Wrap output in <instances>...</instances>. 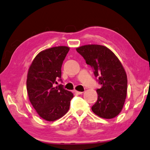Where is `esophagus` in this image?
Segmentation results:
<instances>
[{
    "label": "esophagus",
    "instance_id": "1",
    "mask_svg": "<svg viewBox=\"0 0 150 150\" xmlns=\"http://www.w3.org/2000/svg\"><path fill=\"white\" fill-rule=\"evenodd\" d=\"M74 93L77 94H81L83 93V92H79V91H77V90H74Z\"/></svg>",
    "mask_w": 150,
    "mask_h": 150
}]
</instances>
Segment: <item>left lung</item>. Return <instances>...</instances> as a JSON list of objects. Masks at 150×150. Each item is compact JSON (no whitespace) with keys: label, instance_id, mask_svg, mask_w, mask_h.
<instances>
[{"label":"left lung","instance_id":"obj_1","mask_svg":"<svg viewBox=\"0 0 150 150\" xmlns=\"http://www.w3.org/2000/svg\"><path fill=\"white\" fill-rule=\"evenodd\" d=\"M77 52L93 69L101 88L92 110L105 119L116 117L123 108L127 94V75L122 63L109 48L100 45H86Z\"/></svg>","mask_w":150,"mask_h":150}]
</instances>
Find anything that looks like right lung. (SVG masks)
I'll return each mask as SVG.
<instances>
[{
  "instance_id": "add662e5",
  "label": "right lung",
  "mask_w": 150,
  "mask_h": 150,
  "mask_svg": "<svg viewBox=\"0 0 150 150\" xmlns=\"http://www.w3.org/2000/svg\"><path fill=\"white\" fill-rule=\"evenodd\" d=\"M69 49L58 46L43 50L29 67L26 80L29 100L39 116L47 121H55L66 114L73 97L62 85L55 87L57 80L62 81L61 67Z\"/></svg>"
}]
</instances>
